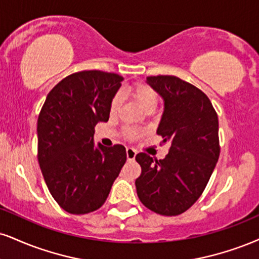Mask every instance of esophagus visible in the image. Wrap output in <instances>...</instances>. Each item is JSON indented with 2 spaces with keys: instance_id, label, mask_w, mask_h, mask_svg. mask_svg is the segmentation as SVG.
I'll return each mask as SVG.
<instances>
[{
  "instance_id": "34e87169",
  "label": "esophagus",
  "mask_w": 259,
  "mask_h": 259,
  "mask_svg": "<svg viewBox=\"0 0 259 259\" xmlns=\"http://www.w3.org/2000/svg\"><path fill=\"white\" fill-rule=\"evenodd\" d=\"M136 157V151L132 147H127L126 148V158L127 160H134Z\"/></svg>"
}]
</instances>
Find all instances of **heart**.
Instances as JSON below:
<instances>
[{"instance_id": "heart-1", "label": "heart", "mask_w": 259, "mask_h": 259, "mask_svg": "<svg viewBox=\"0 0 259 259\" xmlns=\"http://www.w3.org/2000/svg\"><path fill=\"white\" fill-rule=\"evenodd\" d=\"M130 95L133 96L134 100L138 102L140 107L142 110H154L155 106L158 104V94L155 93V90L149 87L148 84L145 83H136L133 87H130L129 89ZM120 104V98L119 96H114L111 101V112L117 111V108L119 107ZM138 135V133L133 129L126 130V136L127 138H134V136Z\"/></svg>"}]
</instances>
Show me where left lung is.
<instances>
[{
  "mask_svg": "<svg viewBox=\"0 0 259 259\" xmlns=\"http://www.w3.org/2000/svg\"><path fill=\"white\" fill-rule=\"evenodd\" d=\"M146 82L164 101L157 134L171 147L160 160L136 155L142 170L136 192L153 212L177 216L198 200L212 175L220 157L219 117L207 96L179 77L152 76Z\"/></svg>",
  "mask_w": 259,
  "mask_h": 259,
  "instance_id": "obj_1",
  "label": "left lung"
}]
</instances>
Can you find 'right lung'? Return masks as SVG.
Wrapping results in <instances>:
<instances>
[{
	"label": "right lung",
	"instance_id": "add662e5",
	"mask_svg": "<svg viewBox=\"0 0 259 259\" xmlns=\"http://www.w3.org/2000/svg\"><path fill=\"white\" fill-rule=\"evenodd\" d=\"M121 80L96 70L73 73L49 92L40 110L38 163L52 197L68 213L101 207L126 161L124 146L94 143V127L110 118Z\"/></svg>",
	"mask_w": 259,
	"mask_h": 259
}]
</instances>
